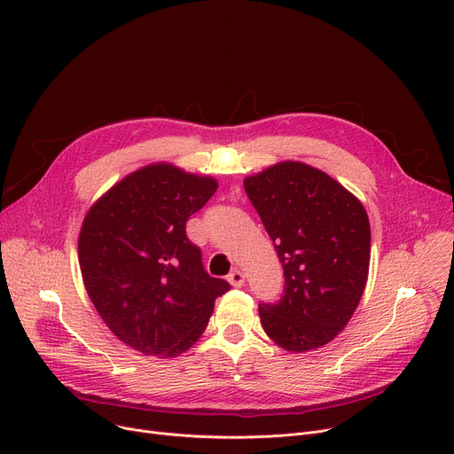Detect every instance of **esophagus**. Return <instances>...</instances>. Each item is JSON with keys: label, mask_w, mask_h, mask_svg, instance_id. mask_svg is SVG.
<instances>
[{"label": "esophagus", "mask_w": 454, "mask_h": 454, "mask_svg": "<svg viewBox=\"0 0 454 454\" xmlns=\"http://www.w3.org/2000/svg\"><path fill=\"white\" fill-rule=\"evenodd\" d=\"M228 281H230L231 287H243V285H245V274L239 269H233L228 274Z\"/></svg>", "instance_id": "34e87169"}]
</instances>
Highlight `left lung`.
Instances as JSON below:
<instances>
[{"instance_id":"left-lung-1","label":"left lung","mask_w":454,"mask_h":454,"mask_svg":"<svg viewBox=\"0 0 454 454\" xmlns=\"http://www.w3.org/2000/svg\"><path fill=\"white\" fill-rule=\"evenodd\" d=\"M245 191L283 265L278 303H261L267 335L293 353L331 342L359 305L370 269V221L363 202L327 173L279 161L245 178Z\"/></svg>"}]
</instances>
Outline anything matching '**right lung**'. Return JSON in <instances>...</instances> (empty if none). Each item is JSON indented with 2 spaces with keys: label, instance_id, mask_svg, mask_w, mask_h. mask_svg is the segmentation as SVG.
Here are the masks:
<instances>
[{
  "label": "right lung",
  "instance_id": "add662e5",
  "mask_svg": "<svg viewBox=\"0 0 454 454\" xmlns=\"http://www.w3.org/2000/svg\"><path fill=\"white\" fill-rule=\"evenodd\" d=\"M206 175L151 163L114 184L79 233L86 293L114 335L143 355L176 356L204 333L230 291L202 267L185 223L217 191Z\"/></svg>",
  "mask_w": 454,
  "mask_h": 454
}]
</instances>
